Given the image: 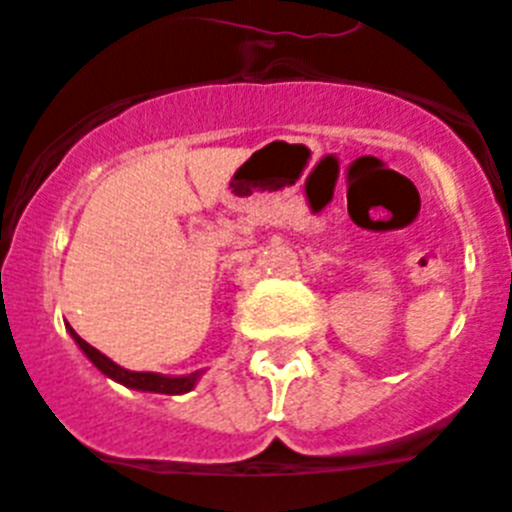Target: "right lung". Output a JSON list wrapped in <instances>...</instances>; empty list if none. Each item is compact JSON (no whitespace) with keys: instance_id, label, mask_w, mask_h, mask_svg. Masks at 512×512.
I'll list each match as a JSON object with an SVG mask.
<instances>
[{"instance_id":"1","label":"right lung","mask_w":512,"mask_h":512,"mask_svg":"<svg viewBox=\"0 0 512 512\" xmlns=\"http://www.w3.org/2000/svg\"><path fill=\"white\" fill-rule=\"evenodd\" d=\"M66 330L71 333L76 346L84 351V356L97 366L104 377L115 379V382L125 384V387H130V390L156 392V395H184V392H192L194 384L200 382V377L205 374V372H192V374H182V377H169V374H156V372H130V369H122L120 364H115L110 356H104L102 351L89 346V343L84 341V338H81L71 325H66Z\"/></svg>"}]
</instances>
